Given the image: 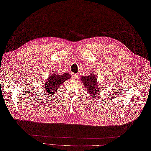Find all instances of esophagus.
<instances>
[{
	"label": "esophagus",
	"mask_w": 151,
	"mask_h": 151,
	"mask_svg": "<svg viewBox=\"0 0 151 151\" xmlns=\"http://www.w3.org/2000/svg\"><path fill=\"white\" fill-rule=\"evenodd\" d=\"M78 74H73V75H72V77H73V79H76V78H77V77H78Z\"/></svg>",
	"instance_id": "1"
}]
</instances>
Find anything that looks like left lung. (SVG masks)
I'll list each match as a JSON object with an SVG mask.
<instances>
[{"instance_id":"1","label":"left lung","mask_w":151,"mask_h":151,"mask_svg":"<svg viewBox=\"0 0 151 151\" xmlns=\"http://www.w3.org/2000/svg\"><path fill=\"white\" fill-rule=\"evenodd\" d=\"M81 82L83 84L85 89L86 90L90 97H94L96 94H99V91L101 90L102 86L99 85L97 78L95 74H91L88 76H82L81 78Z\"/></svg>"}]
</instances>
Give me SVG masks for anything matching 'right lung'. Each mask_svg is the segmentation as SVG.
I'll list each match as a JSON object with an SVG mask.
<instances>
[{
  "label": "right lung",
  "mask_w": 151,
  "mask_h": 151,
  "mask_svg": "<svg viewBox=\"0 0 151 151\" xmlns=\"http://www.w3.org/2000/svg\"><path fill=\"white\" fill-rule=\"evenodd\" d=\"M71 78V76L68 73H64L61 75L57 74H52L49 75V77L46 79L42 86V89L44 93L48 94L47 96H54L58 90H60L61 85L68 79Z\"/></svg>",
  "instance_id": "obj_1"
}]
</instances>
